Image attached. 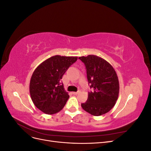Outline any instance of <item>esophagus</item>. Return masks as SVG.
<instances>
[{"label": "esophagus", "mask_w": 151, "mask_h": 151, "mask_svg": "<svg viewBox=\"0 0 151 151\" xmlns=\"http://www.w3.org/2000/svg\"><path fill=\"white\" fill-rule=\"evenodd\" d=\"M79 93H80V91H77V92H72V94L74 95H77V94H78Z\"/></svg>", "instance_id": "1"}]
</instances>
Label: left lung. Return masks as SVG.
<instances>
[{"instance_id": "obj_1", "label": "left lung", "mask_w": 151, "mask_h": 151, "mask_svg": "<svg viewBox=\"0 0 151 151\" xmlns=\"http://www.w3.org/2000/svg\"><path fill=\"white\" fill-rule=\"evenodd\" d=\"M79 59L84 63L88 84L93 89L81 106L92 115H104L111 110L118 97L120 88L116 73L108 62L94 55Z\"/></svg>"}]
</instances>
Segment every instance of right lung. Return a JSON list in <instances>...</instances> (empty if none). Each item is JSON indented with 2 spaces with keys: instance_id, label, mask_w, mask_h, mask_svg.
Returning <instances> with one entry per match:
<instances>
[{
  "instance_id": "obj_1",
  "label": "right lung",
  "mask_w": 151,
  "mask_h": 151,
  "mask_svg": "<svg viewBox=\"0 0 151 151\" xmlns=\"http://www.w3.org/2000/svg\"><path fill=\"white\" fill-rule=\"evenodd\" d=\"M77 57L55 55L42 62L35 70L29 84L32 101L40 110L48 115L57 113L69 98L61 79Z\"/></svg>"
}]
</instances>
